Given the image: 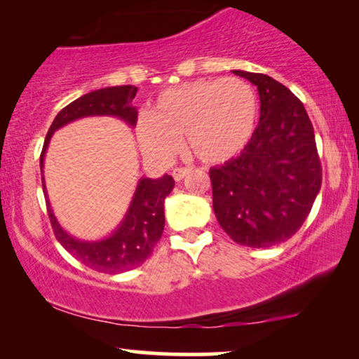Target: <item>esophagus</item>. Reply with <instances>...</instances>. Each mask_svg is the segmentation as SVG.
<instances>
[{
	"mask_svg": "<svg viewBox=\"0 0 359 359\" xmlns=\"http://www.w3.org/2000/svg\"><path fill=\"white\" fill-rule=\"evenodd\" d=\"M190 170H192L190 167H177V169L172 170V177H174L175 182H180L185 175L190 174Z\"/></svg>",
	"mask_w": 359,
	"mask_h": 359,
	"instance_id": "34e87169",
	"label": "esophagus"
}]
</instances>
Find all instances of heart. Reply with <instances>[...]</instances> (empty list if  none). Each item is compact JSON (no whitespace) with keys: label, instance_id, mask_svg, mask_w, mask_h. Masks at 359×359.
I'll use <instances>...</instances> for the list:
<instances>
[{"label":"heart","instance_id":"b5f03b06","mask_svg":"<svg viewBox=\"0 0 359 359\" xmlns=\"http://www.w3.org/2000/svg\"><path fill=\"white\" fill-rule=\"evenodd\" d=\"M257 119V95L245 80H195L162 92L151 116L137 118L136 137L141 151L159 164L174 159L182 137L198 161L223 164L246 149Z\"/></svg>","mask_w":359,"mask_h":359}]
</instances>
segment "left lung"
Listing matches in <instances>:
<instances>
[{"label":"left lung","mask_w":359,"mask_h":359,"mask_svg":"<svg viewBox=\"0 0 359 359\" xmlns=\"http://www.w3.org/2000/svg\"><path fill=\"white\" fill-rule=\"evenodd\" d=\"M233 74L257 88L261 116L246 149L210 169L213 210L238 245L269 248L294 236L309 217L322 165L302 102L269 75Z\"/></svg>","instance_id":"1"}]
</instances>
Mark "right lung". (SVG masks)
<instances>
[{
	"label": "right lung",
	"instance_id": "obj_1",
	"mask_svg": "<svg viewBox=\"0 0 359 359\" xmlns=\"http://www.w3.org/2000/svg\"><path fill=\"white\" fill-rule=\"evenodd\" d=\"M136 93V87L123 85V87L95 90V92L76 98L75 102L60 109L52 121L41 152L42 189H44L47 212H49L57 241L82 264L88 266L90 269L104 272V274H119V272L135 269L151 256L157 241L161 240L162 231H164V200L174 189V179L167 174L159 179L142 177L137 180L135 195H133L123 219L108 236L100 238V240H79L60 226L59 219L52 210L44 182L46 151L49 147L52 135L76 119L88 116H111L135 128L137 109L133 107V100Z\"/></svg>",
	"mask_w": 359,
	"mask_h": 359
}]
</instances>
